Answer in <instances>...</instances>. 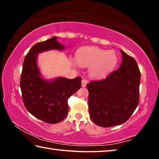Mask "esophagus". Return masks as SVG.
I'll return each mask as SVG.
<instances>
[{
  "mask_svg": "<svg viewBox=\"0 0 159 159\" xmlns=\"http://www.w3.org/2000/svg\"><path fill=\"white\" fill-rule=\"evenodd\" d=\"M87 83H88V80H86L85 79H83L82 81H81V85H82V87H83V88H85Z\"/></svg>",
  "mask_w": 159,
  "mask_h": 159,
  "instance_id": "esophagus-1",
  "label": "esophagus"
}]
</instances>
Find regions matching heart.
I'll use <instances>...</instances> for the list:
<instances>
[{
	"label": "heart",
	"mask_w": 159,
	"mask_h": 159,
	"mask_svg": "<svg viewBox=\"0 0 159 159\" xmlns=\"http://www.w3.org/2000/svg\"><path fill=\"white\" fill-rule=\"evenodd\" d=\"M76 57L80 66H89L88 73L95 79L107 76L118 63V56L114 51L98 47H83L78 50Z\"/></svg>",
	"instance_id": "b5f03b06"
}]
</instances>
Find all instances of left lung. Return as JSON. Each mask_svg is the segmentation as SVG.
<instances>
[{
	"label": "left lung",
	"mask_w": 159,
	"mask_h": 159,
	"mask_svg": "<svg viewBox=\"0 0 159 159\" xmlns=\"http://www.w3.org/2000/svg\"><path fill=\"white\" fill-rule=\"evenodd\" d=\"M122 54L120 68L106 79L86 85L89 92L90 117L96 125L111 127L123 124L133 114L139 103L141 74L135 60Z\"/></svg>",
	"instance_id": "left-lung-1"
}]
</instances>
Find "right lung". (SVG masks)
<instances>
[{
	"label": "right lung",
	"mask_w": 159,
	"mask_h": 159,
	"mask_svg": "<svg viewBox=\"0 0 159 159\" xmlns=\"http://www.w3.org/2000/svg\"><path fill=\"white\" fill-rule=\"evenodd\" d=\"M64 48L57 36L35 44L25 56L21 74L20 88L26 109L35 117L50 124L60 122L66 116L67 101L81 87V78L43 79L37 65V56L44 51Z\"/></svg>",
	"instance_id": "add662e5"
}]
</instances>
